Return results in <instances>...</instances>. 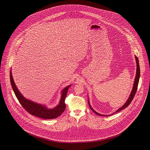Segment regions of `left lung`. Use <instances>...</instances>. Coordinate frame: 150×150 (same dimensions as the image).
Segmentation results:
<instances>
[{"instance_id":"1","label":"left lung","mask_w":150,"mask_h":150,"mask_svg":"<svg viewBox=\"0 0 150 150\" xmlns=\"http://www.w3.org/2000/svg\"><path fill=\"white\" fill-rule=\"evenodd\" d=\"M135 59H136V62H137V72H136V76H135V81H134V86H133V88H132V90L131 91V93L129 97V98H128L127 100L126 101V102L124 104V105H123L121 108L120 109H119L115 113H117L125 108H126L130 104V103H131V101H132L135 95V93L137 92V88H138V82H139V76H140V68H139V60H138V57L135 56ZM88 104H89V106L90 109L92 110V111L95 113L96 115H98V116H105V115H101L97 112H96L93 108L90 105V101H89V100L88 101ZM114 114V113H113Z\"/></svg>"}]
</instances>
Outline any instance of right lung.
<instances>
[{
    "label": "right lung",
    "instance_id": "1",
    "mask_svg": "<svg viewBox=\"0 0 150 150\" xmlns=\"http://www.w3.org/2000/svg\"><path fill=\"white\" fill-rule=\"evenodd\" d=\"M10 80L12 89L14 93L18 98L20 104L30 114L40 117L44 119H52L58 117L61 114L65 111L66 108V104L65 103V98L67 97V92L71 85H68L64 88L62 91L61 98L60 100L59 104L53 109H47L44 105H42L35 102H33L30 100L25 98L17 88L14 82L12 72L10 71Z\"/></svg>",
    "mask_w": 150,
    "mask_h": 150
}]
</instances>
